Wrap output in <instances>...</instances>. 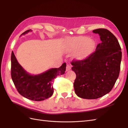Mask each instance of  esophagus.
Returning a JSON list of instances; mask_svg holds the SVG:
<instances>
[{"label": "esophagus", "instance_id": "esophagus-1", "mask_svg": "<svg viewBox=\"0 0 128 128\" xmlns=\"http://www.w3.org/2000/svg\"><path fill=\"white\" fill-rule=\"evenodd\" d=\"M70 69H71V66H70L69 64H67V65H66V71H68V70H70Z\"/></svg>", "mask_w": 128, "mask_h": 128}]
</instances>
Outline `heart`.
<instances>
[{
	"label": "heart",
	"instance_id": "heart-1",
	"mask_svg": "<svg viewBox=\"0 0 128 128\" xmlns=\"http://www.w3.org/2000/svg\"><path fill=\"white\" fill-rule=\"evenodd\" d=\"M68 48L70 50H75L79 48L76 56L78 59H82L88 56L92 49V43L88 38L85 37H72L66 40Z\"/></svg>",
	"mask_w": 128,
	"mask_h": 128
}]
</instances>
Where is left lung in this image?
Returning a JSON list of instances; mask_svg holds the SVG:
<instances>
[{
  "label": "left lung",
  "mask_w": 128,
  "mask_h": 128,
  "mask_svg": "<svg viewBox=\"0 0 128 128\" xmlns=\"http://www.w3.org/2000/svg\"><path fill=\"white\" fill-rule=\"evenodd\" d=\"M99 34L101 43L86 58L72 60L76 75L74 87L78 96L97 99L112 90L119 76L122 60L121 47L112 33L105 28L93 30Z\"/></svg>",
  "instance_id": "obj_1"
}]
</instances>
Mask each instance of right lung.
<instances>
[{"mask_svg":"<svg viewBox=\"0 0 128 128\" xmlns=\"http://www.w3.org/2000/svg\"><path fill=\"white\" fill-rule=\"evenodd\" d=\"M30 31H26L21 35ZM11 62V76L18 93L26 98L35 101L43 100L52 96L53 80L57 76L64 74L66 70V63L64 62L59 68H52L42 74L31 75L19 64L13 52Z\"/></svg>","mask_w":128,"mask_h":128,"instance_id":"1","label":"right lung"}]
</instances>
